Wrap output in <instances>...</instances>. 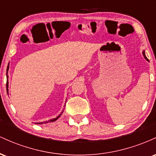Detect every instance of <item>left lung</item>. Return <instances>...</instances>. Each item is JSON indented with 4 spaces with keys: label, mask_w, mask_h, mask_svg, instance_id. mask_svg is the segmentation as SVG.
<instances>
[{
    "label": "left lung",
    "mask_w": 156,
    "mask_h": 156,
    "mask_svg": "<svg viewBox=\"0 0 156 156\" xmlns=\"http://www.w3.org/2000/svg\"><path fill=\"white\" fill-rule=\"evenodd\" d=\"M142 54H143V55H144V58H145V59H146L147 61H148V62H149V60L147 59V56L145 55V52H144V51H143V52H142Z\"/></svg>",
    "instance_id": "obj_1"
}]
</instances>
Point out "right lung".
<instances>
[{"label":"right lung","instance_id":"obj_1","mask_svg":"<svg viewBox=\"0 0 156 156\" xmlns=\"http://www.w3.org/2000/svg\"><path fill=\"white\" fill-rule=\"evenodd\" d=\"M9 65L8 64V66H7V69H6V78H7V80H6V92H7V94H9V81H8V70H9ZM63 113L62 112L58 116V117H56L55 118H53V119H49V120L48 121H45V122H35V124H46V123H48V122H54L56 120V119H58V118L60 117V116L62 115V114Z\"/></svg>","mask_w":156,"mask_h":156}]
</instances>
